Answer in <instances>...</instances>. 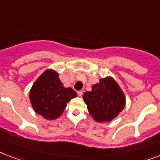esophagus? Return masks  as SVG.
Listing matches in <instances>:
<instances>
[{
  "instance_id": "1",
  "label": "esophagus",
  "mask_w": 160,
  "mask_h": 160,
  "mask_svg": "<svg viewBox=\"0 0 160 160\" xmlns=\"http://www.w3.org/2000/svg\"><path fill=\"white\" fill-rule=\"evenodd\" d=\"M77 94L78 96H82V91H78V92H77Z\"/></svg>"
}]
</instances>
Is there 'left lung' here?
I'll use <instances>...</instances> for the list:
<instances>
[{
	"mask_svg": "<svg viewBox=\"0 0 160 160\" xmlns=\"http://www.w3.org/2000/svg\"><path fill=\"white\" fill-rule=\"evenodd\" d=\"M83 101L92 118L97 122H109L117 118L126 105L124 92L111 76L100 79L86 92Z\"/></svg>",
	"mask_w": 160,
	"mask_h": 160,
	"instance_id": "left-lung-1",
	"label": "left lung"
}]
</instances>
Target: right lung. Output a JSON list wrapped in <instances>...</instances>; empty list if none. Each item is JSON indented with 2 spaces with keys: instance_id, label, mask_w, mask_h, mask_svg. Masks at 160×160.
I'll use <instances>...</instances> for the list:
<instances>
[{
  "instance_id": "right-lung-1",
  "label": "right lung",
  "mask_w": 160,
  "mask_h": 160,
  "mask_svg": "<svg viewBox=\"0 0 160 160\" xmlns=\"http://www.w3.org/2000/svg\"><path fill=\"white\" fill-rule=\"evenodd\" d=\"M59 72L49 68L32 86L29 100L34 111L47 120H55L64 112L71 99L77 96L71 88H64Z\"/></svg>"
}]
</instances>
